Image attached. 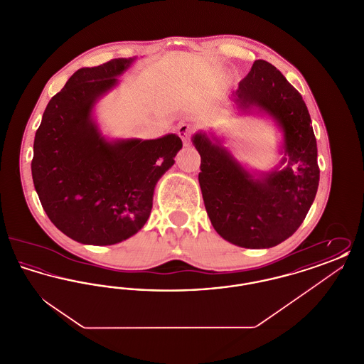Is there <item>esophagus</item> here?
I'll use <instances>...</instances> for the list:
<instances>
[{
    "instance_id": "1",
    "label": "esophagus",
    "mask_w": 364,
    "mask_h": 364,
    "mask_svg": "<svg viewBox=\"0 0 364 364\" xmlns=\"http://www.w3.org/2000/svg\"><path fill=\"white\" fill-rule=\"evenodd\" d=\"M192 134H193V128L191 127L190 124H180L178 128H177V135L181 138L184 146H188L191 144V138H192Z\"/></svg>"
}]
</instances>
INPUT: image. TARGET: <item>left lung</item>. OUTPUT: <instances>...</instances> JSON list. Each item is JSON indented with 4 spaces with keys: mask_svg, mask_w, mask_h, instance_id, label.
<instances>
[{
    "mask_svg": "<svg viewBox=\"0 0 364 364\" xmlns=\"http://www.w3.org/2000/svg\"><path fill=\"white\" fill-rule=\"evenodd\" d=\"M233 101L272 116L284 132V166L254 178L221 144L205 134L192 141L200 154L199 184L211 225L226 242L270 248L291 237L304 221L319 184L316 139L300 92L279 70L257 60Z\"/></svg>",
    "mask_w": 364,
    "mask_h": 364,
    "instance_id": "left-lung-1",
    "label": "left lung"
}]
</instances>
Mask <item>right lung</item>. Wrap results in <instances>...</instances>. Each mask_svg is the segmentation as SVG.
<instances>
[{
  "label": "right lung",
  "instance_id": "right-lung-1",
  "mask_svg": "<svg viewBox=\"0 0 364 364\" xmlns=\"http://www.w3.org/2000/svg\"><path fill=\"white\" fill-rule=\"evenodd\" d=\"M131 63L114 58L76 70L49 101L35 134V190L49 220L75 242L110 245L139 232L156 181L183 147L174 134L110 143L98 132L92 106Z\"/></svg>",
  "mask_w": 364,
  "mask_h": 364
}]
</instances>
